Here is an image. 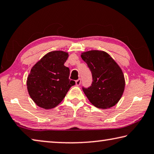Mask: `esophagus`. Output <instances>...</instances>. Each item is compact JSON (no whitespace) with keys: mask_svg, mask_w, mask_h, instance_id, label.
<instances>
[{"mask_svg":"<svg viewBox=\"0 0 154 154\" xmlns=\"http://www.w3.org/2000/svg\"><path fill=\"white\" fill-rule=\"evenodd\" d=\"M80 83H81V79H78L77 80H75V85H78V86H79V85H80Z\"/></svg>","mask_w":154,"mask_h":154,"instance_id":"34e87169","label":"esophagus"}]
</instances>
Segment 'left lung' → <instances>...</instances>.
Returning <instances> with one entry per match:
<instances>
[{
	"label": "left lung",
	"mask_w": 154,
	"mask_h": 154,
	"mask_svg": "<svg viewBox=\"0 0 154 154\" xmlns=\"http://www.w3.org/2000/svg\"><path fill=\"white\" fill-rule=\"evenodd\" d=\"M92 74L93 82L82 90L91 104L107 109L117 104L125 88L123 72L115 60L104 51L91 50L81 54Z\"/></svg>",
	"instance_id": "obj_1"
}]
</instances>
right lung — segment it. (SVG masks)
I'll list each match as a JSON object with an SVG mask.
<instances>
[{
	"label": "right lung",
	"instance_id": "1",
	"mask_svg": "<svg viewBox=\"0 0 154 154\" xmlns=\"http://www.w3.org/2000/svg\"><path fill=\"white\" fill-rule=\"evenodd\" d=\"M67 58V52L52 51L32 67L27 78V89L38 106L44 109L56 107L75 85L69 79V69L64 65Z\"/></svg>",
	"mask_w": 154,
	"mask_h": 154
}]
</instances>
